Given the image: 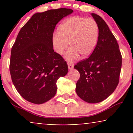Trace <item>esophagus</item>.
<instances>
[{
  "mask_svg": "<svg viewBox=\"0 0 133 133\" xmlns=\"http://www.w3.org/2000/svg\"><path fill=\"white\" fill-rule=\"evenodd\" d=\"M68 68L70 69V70H72V69L74 68L73 63H72L71 62H68Z\"/></svg>",
  "mask_w": 133,
  "mask_h": 133,
  "instance_id": "esophagus-1",
  "label": "esophagus"
}]
</instances>
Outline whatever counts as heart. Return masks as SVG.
Returning a JSON list of instances; mask_svg holds the SVG:
<instances>
[{"instance_id": "1", "label": "heart", "mask_w": 133, "mask_h": 133, "mask_svg": "<svg viewBox=\"0 0 133 133\" xmlns=\"http://www.w3.org/2000/svg\"><path fill=\"white\" fill-rule=\"evenodd\" d=\"M98 38L99 27L95 20L76 16L60 25L59 32L52 36V45L59 54H63L70 44L71 45L65 57L69 62H73L81 54L83 58L89 57L97 45Z\"/></svg>"}]
</instances>
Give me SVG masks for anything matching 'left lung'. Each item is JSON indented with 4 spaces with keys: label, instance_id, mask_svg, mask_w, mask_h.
Listing matches in <instances>:
<instances>
[{
    "label": "left lung",
    "instance_id": "8db88e82",
    "mask_svg": "<svg viewBox=\"0 0 133 133\" xmlns=\"http://www.w3.org/2000/svg\"><path fill=\"white\" fill-rule=\"evenodd\" d=\"M99 27L95 49L88 59L74 68L80 73L76 83L78 96L88 103L104 101L116 90L122 67V55L115 37L101 16L91 13Z\"/></svg>",
    "mask_w": 133,
    "mask_h": 133
}]
</instances>
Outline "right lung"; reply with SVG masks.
<instances>
[{
  "mask_svg": "<svg viewBox=\"0 0 133 133\" xmlns=\"http://www.w3.org/2000/svg\"><path fill=\"white\" fill-rule=\"evenodd\" d=\"M73 10L69 8L37 12L18 34L11 52L12 82L23 99L42 104L54 97L56 82L68 73L66 62L54 52L52 36L57 23Z\"/></svg>",
  "mask_w": 133,
  "mask_h": 133,
  "instance_id": "right-lung-1",
  "label": "right lung"
}]
</instances>
